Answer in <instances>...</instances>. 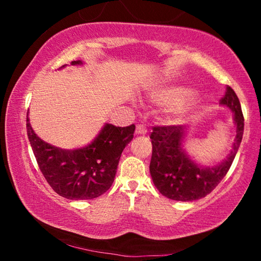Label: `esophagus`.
Returning <instances> with one entry per match:
<instances>
[{
    "mask_svg": "<svg viewBox=\"0 0 261 261\" xmlns=\"http://www.w3.org/2000/svg\"><path fill=\"white\" fill-rule=\"evenodd\" d=\"M147 134V127L143 125V124H139L137 125L136 127V135H140V136H145Z\"/></svg>",
    "mask_w": 261,
    "mask_h": 261,
    "instance_id": "34e87169",
    "label": "esophagus"
}]
</instances>
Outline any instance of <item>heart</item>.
Instances as JSON below:
<instances>
[{"mask_svg": "<svg viewBox=\"0 0 261 261\" xmlns=\"http://www.w3.org/2000/svg\"><path fill=\"white\" fill-rule=\"evenodd\" d=\"M151 99L156 105L166 108H174V117L177 121H180L185 115L189 113L190 107H183L180 106L188 99L193 95V91L190 87H185L182 85H174V84H165V85H159L153 88L151 92ZM180 107L178 108V106Z\"/></svg>", "mask_w": 261, "mask_h": 261, "instance_id": "obj_1", "label": "heart"}]
</instances>
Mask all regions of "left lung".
<instances>
[{"label": "left lung", "instance_id": "8db88e82", "mask_svg": "<svg viewBox=\"0 0 261 261\" xmlns=\"http://www.w3.org/2000/svg\"><path fill=\"white\" fill-rule=\"evenodd\" d=\"M220 105L232 112L236 136L232 148L224 160L215 166H201L184 149L187 132L183 125L154 126L151 134L152 159L149 163L153 183L163 196L177 201H192L204 198L218 187L227 175L240 148L244 131L240 100L230 86Z\"/></svg>", "mask_w": 261, "mask_h": 261}]
</instances>
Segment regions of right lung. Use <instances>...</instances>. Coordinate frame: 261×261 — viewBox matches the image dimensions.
<instances>
[{"instance_id":"1","label":"right lung","mask_w":261,"mask_h":261,"mask_svg":"<svg viewBox=\"0 0 261 261\" xmlns=\"http://www.w3.org/2000/svg\"><path fill=\"white\" fill-rule=\"evenodd\" d=\"M71 64L82 65L83 62ZM26 127L39 168L53 190L67 199L86 200L98 198L112 187L121 154L134 138L136 126L106 123L90 144L76 149L53 146L39 138L30 124L29 113Z\"/></svg>"}]
</instances>
